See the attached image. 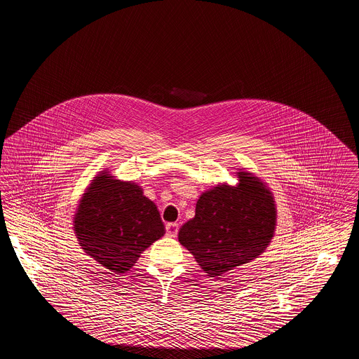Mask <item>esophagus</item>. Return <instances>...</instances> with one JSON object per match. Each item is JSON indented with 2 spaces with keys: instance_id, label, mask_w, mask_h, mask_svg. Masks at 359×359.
I'll return each instance as SVG.
<instances>
[{
  "instance_id": "1",
  "label": "esophagus",
  "mask_w": 359,
  "mask_h": 359,
  "mask_svg": "<svg viewBox=\"0 0 359 359\" xmlns=\"http://www.w3.org/2000/svg\"><path fill=\"white\" fill-rule=\"evenodd\" d=\"M165 230H167L168 237H176L177 231H179V224L177 223H167Z\"/></svg>"
}]
</instances>
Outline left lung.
I'll return each instance as SVG.
<instances>
[{"label": "left lung", "mask_w": 359, "mask_h": 359, "mask_svg": "<svg viewBox=\"0 0 359 359\" xmlns=\"http://www.w3.org/2000/svg\"><path fill=\"white\" fill-rule=\"evenodd\" d=\"M238 184L219 183L202 192L195 217L179 230V242L210 277L261 256L277 224L273 194L258 176L238 170Z\"/></svg>", "instance_id": "obj_1"}]
</instances>
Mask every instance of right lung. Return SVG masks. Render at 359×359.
Segmentation results:
<instances>
[{"mask_svg": "<svg viewBox=\"0 0 359 359\" xmlns=\"http://www.w3.org/2000/svg\"><path fill=\"white\" fill-rule=\"evenodd\" d=\"M74 233L87 256L116 274L135 266L141 253L165 234L160 212L135 182L98 172L74 215Z\"/></svg>", "mask_w": 359, "mask_h": 359, "instance_id": "obj_1", "label": "right lung"}]
</instances>
